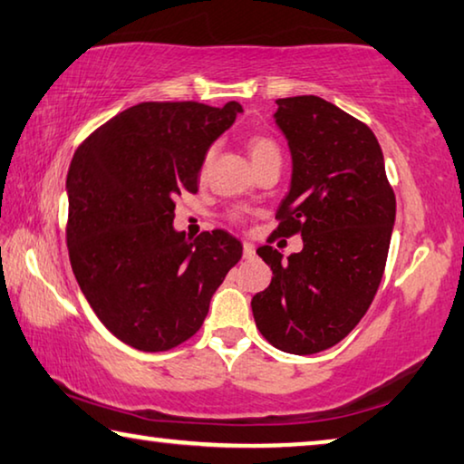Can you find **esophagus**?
<instances>
[{"mask_svg": "<svg viewBox=\"0 0 464 464\" xmlns=\"http://www.w3.org/2000/svg\"><path fill=\"white\" fill-rule=\"evenodd\" d=\"M244 258L246 260H254L256 258V247L252 244H247V241L244 244Z\"/></svg>", "mask_w": 464, "mask_h": 464, "instance_id": "34e87169", "label": "esophagus"}]
</instances>
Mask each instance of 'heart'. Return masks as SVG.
I'll use <instances>...</instances> for the list:
<instances>
[{
    "mask_svg": "<svg viewBox=\"0 0 464 464\" xmlns=\"http://www.w3.org/2000/svg\"><path fill=\"white\" fill-rule=\"evenodd\" d=\"M247 152L254 160V167H260L264 163H268V160H281V149H278V144L272 138L262 136V134H256L247 140ZM210 157L212 152L206 154L202 160V167H200L202 175L206 173V169H208Z\"/></svg>",
    "mask_w": 464,
    "mask_h": 464,
    "instance_id": "b5f03b06",
    "label": "heart"
}]
</instances>
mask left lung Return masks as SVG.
<instances>
[{
  "instance_id": "1",
  "label": "left lung",
  "mask_w": 464,
  "mask_h": 464,
  "mask_svg": "<svg viewBox=\"0 0 464 464\" xmlns=\"http://www.w3.org/2000/svg\"><path fill=\"white\" fill-rule=\"evenodd\" d=\"M276 105L293 175L272 237L299 233L304 249L283 260L272 246L258 247L272 281L254 295L252 312L272 347L312 355L341 343L376 297L396 198L384 154L363 121L314 94Z\"/></svg>"
}]
</instances>
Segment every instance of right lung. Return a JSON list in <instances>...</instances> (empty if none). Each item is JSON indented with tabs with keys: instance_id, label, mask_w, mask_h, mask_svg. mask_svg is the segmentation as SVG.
<instances>
[{
	"instance_id": "obj_1",
	"label": "right lung",
	"mask_w": 464,
	"mask_h": 464,
	"mask_svg": "<svg viewBox=\"0 0 464 464\" xmlns=\"http://www.w3.org/2000/svg\"><path fill=\"white\" fill-rule=\"evenodd\" d=\"M241 111L237 101L140 102L73 152L65 181L73 276L130 347L169 351L194 336L241 258V241L223 229L194 241L173 229V200L198 192L206 150Z\"/></svg>"
}]
</instances>
